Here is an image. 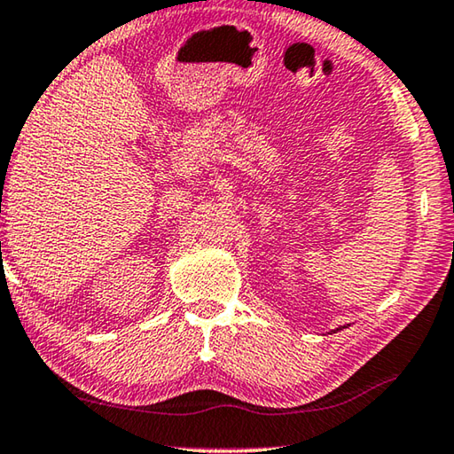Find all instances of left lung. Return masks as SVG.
Returning a JSON list of instances; mask_svg holds the SVG:
<instances>
[{"mask_svg":"<svg viewBox=\"0 0 454 454\" xmlns=\"http://www.w3.org/2000/svg\"><path fill=\"white\" fill-rule=\"evenodd\" d=\"M347 326H348V324H347ZM347 326H338V328H334V330H330V334H334V333H340V330H342V328H347Z\"/></svg>","mask_w":454,"mask_h":454,"instance_id":"left-lung-1","label":"left lung"}]
</instances>
